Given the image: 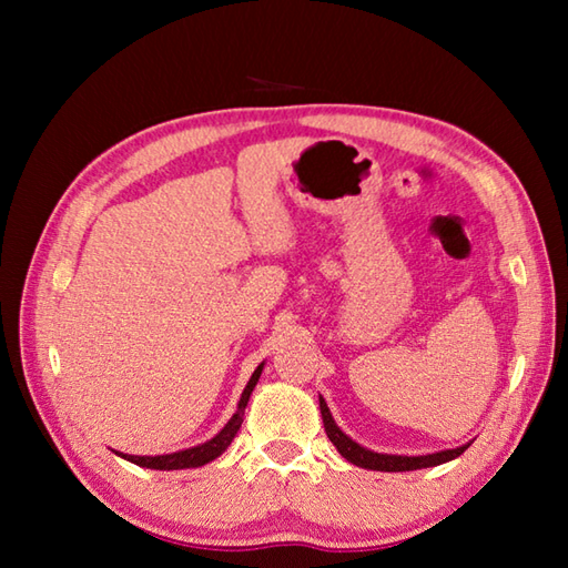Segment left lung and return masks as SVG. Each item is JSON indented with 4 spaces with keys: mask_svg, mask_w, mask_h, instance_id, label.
<instances>
[{
    "mask_svg": "<svg viewBox=\"0 0 568 568\" xmlns=\"http://www.w3.org/2000/svg\"><path fill=\"white\" fill-rule=\"evenodd\" d=\"M320 409H322L324 432H327L329 442L336 446V452H339L346 458V462H352L354 466H361V468H371V470H417V468H429V466H439V464L452 462V458L462 456L468 449V444H464V446H456V449H446V452L427 454V456L378 454V452L364 449V446L356 444L352 437H346V434L339 427H336V422L329 413L327 403H324V397H320Z\"/></svg>",
    "mask_w": 568,
    "mask_h": 568,
    "instance_id": "left-lung-1",
    "label": "left lung"
}]
</instances>
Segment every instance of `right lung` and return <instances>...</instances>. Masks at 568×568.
I'll return each instance as SVG.
<instances>
[{
	"instance_id": "obj_1",
	"label": "right lung",
	"mask_w": 568,
	"mask_h": 568,
	"mask_svg": "<svg viewBox=\"0 0 568 568\" xmlns=\"http://www.w3.org/2000/svg\"><path fill=\"white\" fill-rule=\"evenodd\" d=\"M261 371H263V364L253 371L251 381L246 383L244 393H241V400H239V407L234 417L226 422L224 429L216 434V437H212L210 442H204L200 446H192V449H185V452H175V454H163V456H134V454H119L122 458H126V462L136 464V466H143V468H155V470H178V468H197V466H204L214 462L216 456L224 454V449L229 444H232V439L236 437V432L241 427V422H244V409L248 405V397L253 393V388H256V383L261 378Z\"/></svg>"
}]
</instances>
